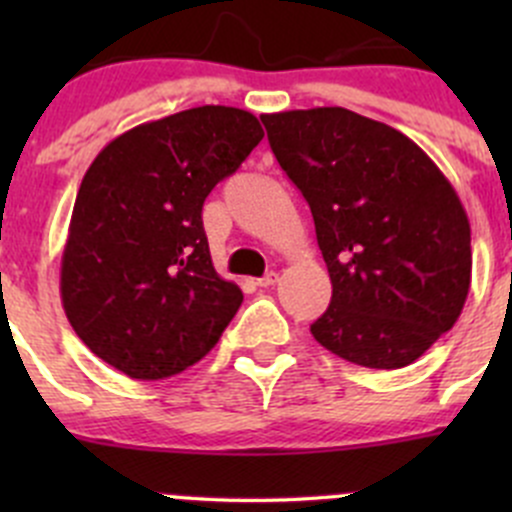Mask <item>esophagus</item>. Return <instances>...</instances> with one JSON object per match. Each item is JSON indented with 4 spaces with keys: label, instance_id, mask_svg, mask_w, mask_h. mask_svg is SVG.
<instances>
[{
    "label": "esophagus",
    "instance_id": "1",
    "mask_svg": "<svg viewBox=\"0 0 512 512\" xmlns=\"http://www.w3.org/2000/svg\"><path fill=\"white\" fill-rule=\"evenodd\" d=\"M277 280H280V275H277V272H267V275L260 277L255 285L257 287H272V285H277Z\"/></svg>",
    "mask_w": 512,
    "mask_h": 512
}]
</instances>
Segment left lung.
I'll list each match as a JSON object with an SVG mask.
<instances>
[{
	"label": "left lung",
	"mask_w": 512,
	"mask_h": 512,
	"mask_svg": "<svg viewBox=\"0 0 512 512\" xmlns=\"http://www.w3.org/2000/svg\"><path fill=\"white\" fill-rule=\"evenodd\" d=\"M262 123L309 203L332 280L314 339L369 369L414 364L471 289V223L453 185L409 136L349 108L265 113Z\"/></svg>",
	"instance_id": "obj_1"
}]
</instances>
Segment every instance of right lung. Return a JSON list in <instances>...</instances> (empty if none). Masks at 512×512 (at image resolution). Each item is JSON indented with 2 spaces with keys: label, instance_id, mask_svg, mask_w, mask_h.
Returning <instances> with one entry per match:
<instances>
[{
  "label": "right lung",
  "instance_id": "1",
  "mask_svg": "<svg viewBox=\"0 0 512 512\" xmlns=\"http://www.w3.org/2000/svg\"><path fill=\"white\" fill-rule=\"evenodd\" d=\"M262 136L250 111L198 106L121 133L94 158L61 255V304L98 359L158 381L218 344L242 292L215 272L203 203Z\"/></svg>",
  "mask_w": 512,
  "mask_h": 512
}]
</instances>
